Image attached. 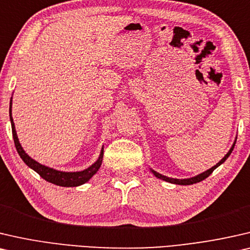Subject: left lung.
I'll return each instance as SVG.
<instances>
[{"label":"left lung","mask_w":250,"mask_h":250,"mask_svg":"<svg viewBox=\"0 0 250 250\" xmlns=\"http://www.w3.org/2000/svg\"><path fill=\"white\" fill-rule=\"evenodd\" d=\"M234 145H235V143L233 144V145H232V147H231V149L229 150V152H228V154L226 156L223 157L222 160H221L219 163H217L216 165H214L213 167H210L209 170H207V171H205V172H203L202 174H198V175H196V177H194V178H190V179H182V180H180V179H172V178H167V177H165V175H162V174H160V173H157V172H155V171H153L152 170V172L154 174H155V177H157L159 179H162V180H164V181H167V182H171V184H174V185H192V184H197V182H200V181H203L204 179H206L207 177H209L210 174H212V172L215 170V168L217 167H220L221 164L223 163L224 161H226L228 157L230 156V154L232 153V150H233V148H234Z\"/></svg>","instance_id":"obj_1"}]
</instances>
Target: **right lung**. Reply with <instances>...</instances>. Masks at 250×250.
<instances>
[{"mask_svg":"<svg viewBox=\"0 0 250 250\" xmlns=\"http://www.w3.org/2000/svg\"><path fill=\"white\" fill-rule=\"evenodd\" d=\"M12 102V98H11ZM11 104L10 103V120H11V126H12V135H13V140H15V146L17 148V152L20 155L22 161L26 163L28 167L33 168L34 171H36L38 174L41 175L42 178L45 179V180L51 182V184H54L56 186H62V187H77V186L83 185L87 182L89 179L93 177V175L96 173L100 168L102 164V160H103V154H104V148H102L101 155L98 157V160L95 162V163L89 167L87 170H83L82 172H61L56 171L53 168L45 167V165H42L38 163V162L34 161L31 157H29L24 153V150L21 147L18 137H17V132L15 129V124H13L12 117H11Z\"/></svg>","mask_w":250,"mask_h":250,"instance_id":"1","label":"right lung"}]
</instances>
